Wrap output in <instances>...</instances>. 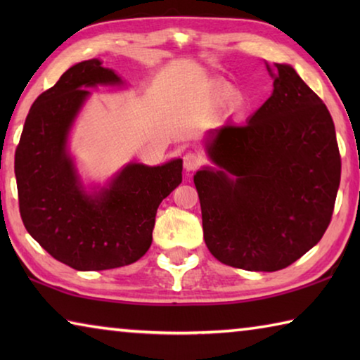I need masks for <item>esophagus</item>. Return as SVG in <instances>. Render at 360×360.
I'll list each match as a JSON object with an SVG mask.
<instances>
[{
	"label": "esophagus",
	"instance_id": "esophagus-1",
	"mask_svg": "<svg viewBox=\"0 0 360 360\" xmlns=\"http://www.w3.org/2000/svg\"><path fill=\"white\" fill-rule=\"evenodd\" d=\"M203 163H205V157L197 150L187 152L184 155V168L187 172H195V169H198Z\"/></svg>",
	"mask_w": 360,
	"mask_h": 360
}]
</instances>
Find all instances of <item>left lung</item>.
<instances>
[{
    "label": "left lung",
    "instance_id": "obj_1",
    "mask_svg": "<svg viewBox=\"0 0 360 360\" xmlns=\"http://www.w3.org/2000/svg\"><path fill=\"white\" fill-rule=\"evenodd\" d=\"M266 70L270 98L245 124L211 131L206 152L219 169L193 176L210 252L249 271L283 270L318 245L341 176L327 106L292 66Z\"/></svg>",
    "mask_w": 360,
    "mask_h": 360
}]
</instances>
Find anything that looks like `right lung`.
<instances>
[{"label":"right lung","instance_id":"obj_1","mask_svg":"<svg viewBox=\"0 0 360 360\" xmlns=\"http://www.w3.org/2000/svg\"><path fill=\"white\" fill-rule=\"evenodd\" d=\"M100 60L65 71L34 100L15 149L19 208L28 233L79 271L130 265L148 252L158 205L182 181V160L162 167L130 163L95 197L79 187L66 135L96 84H119Z\"/></svg>","mask_w":360,"mask_h":360}]
</instances>
